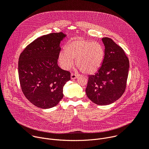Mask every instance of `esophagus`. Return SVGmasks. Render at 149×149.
I'll return each instance as SVG.
<instances>
[{
  "instance_id": "1",
  "label": "esophagus",
  "mask_w": 149,
  "mask_h": 149,
  "mask_svg": "<svg viewBox=\"0 0 149 149\" xmlns=\"http://www.w3.org/2000/svg\"><path fill=\"white\" fill-rule=\"evenodd\" d=\"M79 75H77V74H71V79H77L79 77Z\"/></svg>"
}]
</instances>
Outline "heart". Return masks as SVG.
Wrapping results in <instances>:
<instances>
[{"label":"heart","instance_id":"heart-1","mask_svg":"<svg viewBox=\"0 0 149 149\" xmlns=\"http://www.w3.org/2000/svg\"><path fill=\"white\" fill-rule=\"evenodd\" d=\"M104 52L102 45L97 42L74 38L67 45L65 51H60L58 62L63 70L70 69L75 64L82 72L87 74L95 73L101 67Z\"/></svg>","mask_w":149,"mask_h":149}]
</instances>
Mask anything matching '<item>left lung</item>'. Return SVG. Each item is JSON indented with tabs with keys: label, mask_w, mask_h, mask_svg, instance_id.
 Wrapping results in <instances>:
<instances>
[{
	"label": "left lung",
	"mask_w": 149,
	"mask_h": 149,
	"mask_svg": "<svg viewBox=\"0 0 149 149\" xmlns=\"http://www.w3.org/2000/svg\"><path fill=\"white\" fill-rule=\"evenodd\" d=\"M104 45L102 65L88 76L86 90L88 98L100 105L111 104L123 94L129 74V61L123 49L110 38L101 39Z\"/></svg>",
	"instance_id": "obj_1"
}]
</instances>
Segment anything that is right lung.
Segmentation results:
<instances>
[{
    "label": "right lung",
    "mask_w": 149,
    "mask_h": 149,
    "mask_svg": "<svg viewBox=\"0 0 149 149\" xmlns=\"http://www.w3.org/2000/svg\"><path fill=\"white\" fill-rule=\"evenodd\" d=\"M67 35L52 33L39 37L20 54L19 78L22 91L34 105L48 109L56 106L63 97V88L71 79L70 72L57 63L60 44Z\"/></svg>",
    "instance_id": "right-lung-1"
}]
</instances>
